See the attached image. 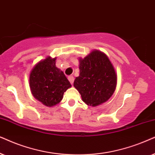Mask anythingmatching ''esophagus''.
Returning a JSON list of instances; mask_svg holds the SVG:
<instances>
[{"instance_id": "34e87169", "label": "esophagus", "mask_w": 155, "mask_h": 155, "mask_svg": "<svg viewBox=\"0 0 155 155\" xmlns=\"http://www.w3.org/2000/svg\"><path fill=\"white\" fill-rule=\"evenodd\" d=\"M68 79H69V81H70L71 84H73L74 81V78L73 76H69V77H68Z\"/></svg>"}]
</instances>
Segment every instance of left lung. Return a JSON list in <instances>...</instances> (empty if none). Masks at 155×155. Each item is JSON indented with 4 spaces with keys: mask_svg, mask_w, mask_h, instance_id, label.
Instances as JSON below:
<instances>
[{
    "mask_svg": "<svg viewBox=\"0 0 155 155\" xmlns=\"http://www.w3.org/2000/svg\"><path fill=\"white\" fill-rule=\"evenodd\" d=\"M79 76L74 86L81 96L82 101L93 107L106 102L115 92L117 74L106 54L94 49L84 58H79Z\"/></svg>",
    "mask_w": 155,
    "mask_h": 155,
    "instance_id": "1",
    "label": "left lung"
}]
</instances>
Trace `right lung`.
Masks as SVG:
<instances>
[{
    "label": "right lung",
    "mask_w": 155,
    "mask_h": 155,
    "mask_svg": "<svg viewBox=\"0 0 155 155\" xmlns=\"http://www.w3.org/2000/svg\"><path fill=\"white\" fill-rule=\"evenodd\" d=\"M56 59L48 56L40 60L33 67L29 78L32 96L47 107L58 104L64 93L71 87L64 72L56 67Z\"/></svg>",
    "instance_id": "obj_1"
}]
</instances>
